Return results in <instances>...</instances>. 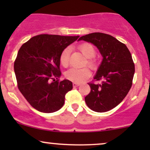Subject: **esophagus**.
<instances>
[{
  "instance_id": "1",
  "label": "esophagus",
  "mask_w": 150,
  "mask_h": 150,
  "mask_svg": "<svg viewBox=\"0 0 150 150\" xmlns=\"http://www.w3.org/2000/svg\"><path fill=\"white\" fill-rule=\"evenodd\" d=\"M80 84H79V83H76V82H73V87H78V86H80Z\"/></svg>"
}]
</instances>
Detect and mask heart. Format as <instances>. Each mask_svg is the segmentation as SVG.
<instances>
[{
	"instance_id": "b5f03b06",
	"label": "heart",
	"mask_w": 150,
	"mask_h": 150,
	"mask_svg": "<svg viewBox=\"0 0 150 150\" xmlns=\"http://www.w3.org/2000/svg\"><path fill=\"white\" fill-rule=\"evenodd\" d=\"M78 49L85 58H87V64L90 68H94L96 61L94 57L96 55V50L92 44L85 42L78 46ZM70 48L67 47L62 51L59 57V61L63 67H67L69 64ZM65 77L68 80L76 83H81L91 76V72L88 68H70L65 73Z\"/></svg>"
}]
</instances>
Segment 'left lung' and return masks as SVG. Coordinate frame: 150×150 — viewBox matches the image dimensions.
I'll return each instance as SVG.
<instances>
[{
  "label": "left lung",
  "mask_w": 150,
  "mask_h": 150,
  "mask_svg": "<svg viewBox=\"0 0 150 150\" xmlns=\"http://www.w3.org/2000/svg\"><path fill=\"white\" fill-rule=\"evenodd\" d=\"M95 45L103 60L94 77L101 84L88 83L90 92L85 98L87 106L96 112L110 111L123 100L132 84L135 64L125 44L109 34L94 32L79 39Z\"/></svg>",
  "instance_id": "obj_1"
}]
</instances>
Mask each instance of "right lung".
<instances>
[{"label":"right lung","instance_id":"right-lung-1","mask_svg":"<svg viewBox=\"0 0 150 150\" xmlns=\"http://www.w3.org/2000/svg\"><path fill=\"white\" fill-rule=\"evenodd\" d=\"M78 37L39 34L20 47L14 63L18 87L37 111L53 113L64 104L65 94L73 89V83L58 80L61 75L59 57L62 51Z\"/></svg>","mask_w":150,"mask_h":150}]
</instances>
